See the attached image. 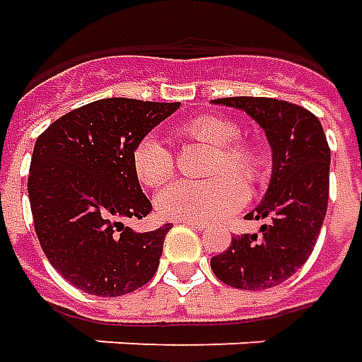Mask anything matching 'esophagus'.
Listing matches in <instances>:
<instances>
[{
  "mask_svg": "<svg viewBox=\"0 0 362 362\" xmlns=\"http://www.w3.org/2000/svg\"><path fill=\"white\" fill-rule=\"evenodd\" d=\"M181 225H187V227H193V229H197V231H203V229H207V225L205 223H197V221H179Z\"/></svg>",
  "mask_w": 362,
  "mask_h": 362,
  "instance_id": "esophagus-1",
  "label": "esophagus"
}]
</instances>
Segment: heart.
I'll use <instances>...</instances> for the list:
<instances>
[{
    "mask_svg": "<svg viewBox=\"0 0 362 362\" xmlns=\"http://www.w3.org/2000/svg\"><path fill=\"white\" fill-rule=\"evenodd\" d=\"M179 133L217 147L209 165L211 179L205 181H175L163 187L155 205L159 215L173 221L209 223L231 215L247 201V187L241 179L253 183L263 175V151L249 141H237L241 127L235 119L201 113L181 125ZM131 167L143 185H161L175 171V155L155 135H145L131 151Z\"/></svg>",
    "mask_w": 362,
    "mask_h": 362,
    "instance_id": "1",
    "label": "heart"
}]
</instances>
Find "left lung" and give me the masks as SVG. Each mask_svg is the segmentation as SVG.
Wrapping results in <instances>:
<instances>
[{
	"mask_svg": "<svg viewBox=\"0 0 362 362\" xmlns=\"http://www.w3.org/2000/svg\"><path fill=\"white\" fill-rule=\"evenodd\" d=\"M213 103L241 109L265 131L273 171L263 201L247 219H265L261 235L233 237L231 247L211 259L225 285L263 291L285 283L305 265L321 233L329 203L331 149L311 111L271 97H223Z\"/></svg>",
	"mask_w": 362,
	"mask_h": 362,
	"instance_id": "obj_1",
	"label": "left lung"
}]
</instances>
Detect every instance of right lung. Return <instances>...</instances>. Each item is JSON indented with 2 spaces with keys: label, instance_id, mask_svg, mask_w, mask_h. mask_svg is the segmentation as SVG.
<instances>
[{
  "label": "right lung",
  "instance_id": "1",
  "mask_svg": "<svg viewBox=\"0 0 362 362\" xmlns=\"http://www.w3.org/2000/svg\"><path fill=\"white\" fill-rule=\"evenodd\" d=\"M179 109L109 97L53 121L33 147L28 193L33 225L51 267L97 297H121L147 285L171 223L137 233L151 201L131 167L135 143Z\"/></svg>",
  "mask_w": 362,
  "mask_h": 362
}]
</instances>
